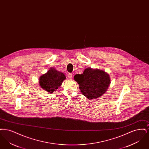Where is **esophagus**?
Returning <instances> with one entry per match:
<instances>
[{"mask_svg": "<svg viewBox=\"0 0 149 149\" xmlns=\"http://www.w3.org/2000/svg\"><path fill=\"white\" fill-rule=\"evenodd\" d=\"M68 77L69 78V79H71L72 77V74L71 73H68Z\"/></svg>", "mask_w": 149, "mask_h": 149, "instance_id": "1", "label": "esophagus"}]
</instances>
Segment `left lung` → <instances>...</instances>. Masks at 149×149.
Listing matches in <instances>:
<instances>
[{
  "label": "left lung",
  "mask_w": 149,
  "mask_h": 149,
  "mask_svg": "<svg viewBox=\"0 0 149 149\" xmlns=\"http://www.w3.org/2000/svg\"><path fill=\"white\" fill-rule=\"evenodd\" d=\"M74 80L79 84L81 92L88 99H96L106 92L111 83L109 75L99 69H85L81 74H76Z\"/></svg>",
  "instance_id": "obj_1"
}]
</instances>
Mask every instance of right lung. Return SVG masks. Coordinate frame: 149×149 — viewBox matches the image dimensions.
<instances>
[{
	"mask_svg": "<svg viewBox=\"0 0 149 149\" xmlns=\"http://www.w3.org/2000/svg\"><path fill=\"white\" fill-rule=\"evenodd\" d=\"M65 79L64 74L57 71L55 68H51L46 74L40 77L39 84L47 92L52 93L61 86Z\"/></svg>",
	"mask_w": 149,
	"mask_h": 149,
	"instance_id": "add662e5",
	"label": "right lung"
}]
</instances>
